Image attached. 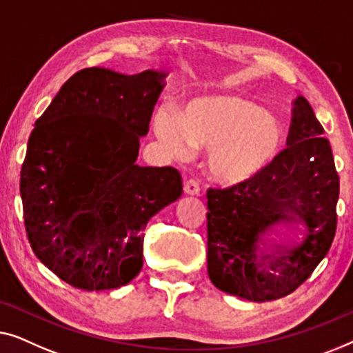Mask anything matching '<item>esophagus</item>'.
<instances>
[{
	"instance_id": "obj_1",
	"label": "esophagus",
	"mask_w": 353,
	"mask_h": 353,
	"mask_svg": "<svg viewBox=\"0 0 353 353\" xmlns=\"http://www.w3.org/2000/svg\"><path fill=\"white\" fill-rule=\"evenodd\" d=\"M183 192H185V195L198 196L200 195V185L195 181H187L185 185H183Z\"/></svg>"
}]
</instances>
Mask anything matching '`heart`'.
Instances as JSON below:
<instances>
[{"label":"heart","mask_w":353,"mask_h":353,"mask_svg":"<svg viewBox=\"0 0 353 353\" xmlns=\"http://www.w3.org/2000/svg\"><path fill=\"white\" fill-rule=\"evenodd\" d=\"M152 131L161 150L174 160H185L193 148L206 150L208 176L227 187L264 174L285 145L280 118L233 94L193 97L181 113L158 108L152 117Z\"/></svg>","instance_id":"b5f03b06"}]
</instances>
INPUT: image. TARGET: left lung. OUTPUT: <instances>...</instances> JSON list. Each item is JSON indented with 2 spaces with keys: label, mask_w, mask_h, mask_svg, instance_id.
I'll return each mask as SVG.
<instances>
[{
  "label": "left lung",
  "mask_w": 353,
  "mask_h": 353,
  "mask_svg": "<svg viewBox=\"0 0 353 353\" xmlns=\"http://www.w3.org/2000/svg\"><path fill=\"white\" fill-rule=\"evenodd\" d=\"M325 129L305 97L294 101L286 148L254 181L208 196V275L252 302L291 294L330 251L339 176Z\"/></svg>",
  "instance_id": "obj_1"
}]
</instances>
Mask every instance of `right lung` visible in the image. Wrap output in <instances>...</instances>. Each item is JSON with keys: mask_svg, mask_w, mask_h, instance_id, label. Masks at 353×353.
<instances>
[{"mask_svg": "<svg viewBox=\"0 0 353 353\" xmlns=\"http://www.w3.org/2000/svg\"><path fill=\"white\" fill-rule=\"evenodd\" d=\"M166 77L84 68L34 123L21 171L23 221L34 254L68 285H128L142 269L147 222L182 195L174 168L136 163Z\"/></svg>", "mask_w": 353, "mask_h": 353, "instance_id": "add662e5", "label": "right lung"}]
</instances>
